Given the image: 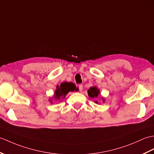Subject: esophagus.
<instances>
[{
    "instance_id": "obj_1",
    "label": "esophagus",
    "mask_w": 154,
    "mask_h": 154,
    "mask_svg": "<svg viewBox=\"0 0 154 154\" xmlns=\"http://www.w3.org/2000/svg\"><path fill=\"white\" fill-rule=\"evenodd\" d=\"M79 91L80 92H81L82 91H83V85L82 84H80L79 85Z\"/></svg>"
}]
</instances>
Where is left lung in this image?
Instances as JSON below:
<instances>
[{"mask_svg": "<svg viewBox=\"0 0 154 154\" xmlns=\"http://www.w3.org/2000/svg\"><path fill=\"white\" fill-rule=\"evenodd\" d=\"M87 92H88V96H90L91 98H97L98 94H100L99 90L96 87H91L88 90ZM103 101H104V100H103ZM96 103H98V102H96Z\"/></svg>", "mask_w": 154, "mask_h": 154, "instance_id": "obj_1", "label": "left lung"}]
</instances>
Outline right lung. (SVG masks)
Instances as JSON below:
<instances>
[{"label":"right lung","instance_id":"1","mask_svg":"<svg viewBox=\"0 0 154 154\" xmlns=\"http://www.w3.org/2000/svg\"><path fill=\"white\" fill-rule=\"evenodd\" d=\"M78 88H76L75 85L73 83H67V82H64L62 83L60 86L57 87L56 90L55 91L54 97L56 100H60V98H64L66 95L70 91H77Z\"/></svg>","mask_w":154,"mask_h":154}]
</instances>
